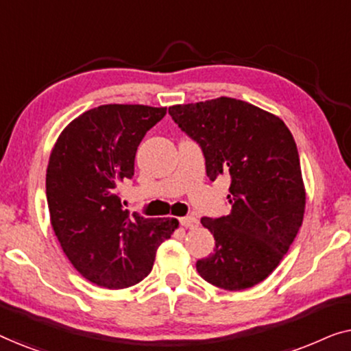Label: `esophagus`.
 Here are the masks:
<instances>
[{"mask_svg":"<svg viewBox=\"0 0 351 351\" xmlns=\"http://www.w3.org/2000/svg\"><path fill=\"white\" fill-rule=\"evenodd\" d=\"M180 225L185 228H196L198 227V219L193 217V215H186V217L180 219Z\"/></svg>","mask_w":351,"mask_h":351,"instance_id":"obj_1","label":"esophagus"}]
</instances>
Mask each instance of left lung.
I'll return each mask as SVG.
<instances>
[{
    "label": "left lung",
    "instance_id": "1",
    "mask_svg": "<svg viewBox=\"0 0 351 351\" xmlns=\"http://www.w3.org/2000/svg\"><path fill=\"white\" fill-rule=\"evenodd\" d=\"M169 114L199 143L209 179H232L230 214L201 219L215 247L196 270L220 289H249L280 265L304 220L294 137L276 114L232 97L172 105Z\"/></svg>",
    "mask_w": 351,
    "mask_h": 351
}]
</instances>
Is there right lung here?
I'll return each instance as SVG.
<instances>
[{
  "label": "right lung",
  "mask_w": 351,
  "mask_h": 351,
  "mask_svg": "<svg viewBox=\"0 0 351 351\" xmlns=\"http://www.w3.org/2000/svg\"><path fill=\"white\" fill-rule=\"evenodd\" d=\"M166 107L108 104L88 110L60 132L46 171L51 225L80 275L124 289L152 271L156 249L177 219H145L123 209L118 186L134 176L138 143Z\"/></svg>",
  "instance_id": "add662e5"
}]
</instances>
